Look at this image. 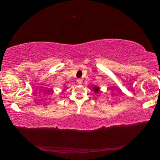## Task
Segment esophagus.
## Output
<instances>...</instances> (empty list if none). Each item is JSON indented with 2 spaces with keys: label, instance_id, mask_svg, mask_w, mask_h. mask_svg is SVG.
Masks as SVG:
<instances>
[{
  "label": "esophagus",
  "instance_id": "34e87169",
  "mask_svg": "<svg viewBox=\"0 0 160 160\" xmlns=\"http://www.w3.org/2000/svg\"><path fill=\"white\" fill-rule=\"evenodd\" d=\"M77 83H78V84H81L82 82H83V80H82L81 79H77Z\"/></svg>",
  "mask_w": 160,
  "mask_h": 160
}]
</instances>
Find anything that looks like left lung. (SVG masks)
I'll return each mask as SVG.
<instances>
[{"label": "left lung", "mask_w": 160, "mask_h": 160, "mask_svg": "<svg viewBox=\"0 0 160 160\" xmlns=\"http://www.w3.org/2000/svg\"><path fill=\"white\" fill-rule=\"evenodd\" d=\"M93 89L94 90V92H95V93H99V88H98V87L94 86V87H93Z\"/></svg>", "instance_id": "1"}]
</instances>
